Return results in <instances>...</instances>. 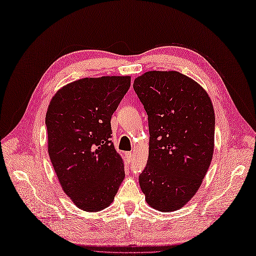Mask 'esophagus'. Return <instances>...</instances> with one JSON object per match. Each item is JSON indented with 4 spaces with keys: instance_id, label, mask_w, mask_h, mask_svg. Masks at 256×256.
<instances>
[{
    "instance_id": "34e87169",
    "label": "esophagus",
    "mask_w": 256,
    "mask_h": 256,
    "mask_svg": "<svg viewBox=\"0 0 256 256\" xmlns=\"http://www.w3.org/2000/svg\"><path fill=\"white\" fill-rule=\"evenodd\" d=\"M125 156H126V159H127L128 162H130L131 160H132V152H125Z\"/></svg>"
}]
</instances>
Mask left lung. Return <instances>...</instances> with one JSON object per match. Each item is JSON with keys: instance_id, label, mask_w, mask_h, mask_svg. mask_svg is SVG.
<instances>
[{"instance_id": "left-lung-1", "label": "left lung", "mask_w": 256, "mask_h": 256, "mask_svg": "<svg viewBox=\"0 0 256 256\" xmlns=\"http://www.w3.org/2000/svg\"><path fill=\"white\" fill-rule=\"evenodd\" d=\"M148 116L150 154L138 176L150 207L175 212L198 190L210 166L214 111L206 90L178 72H148L134 82Z\"/></svg>"}]
</instances>
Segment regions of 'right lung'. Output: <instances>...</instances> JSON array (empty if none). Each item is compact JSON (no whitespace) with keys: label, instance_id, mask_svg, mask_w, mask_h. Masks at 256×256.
Here are the masks:
<instances>
[{"label":"right lung","instance_id":"add662e5","mask_svg":"<svg viewBox=\"0 0 256 256\" xmlns=\"http://www.w3.org/2000/svg\"><path fill=\"white\" fill-rule=\"evenodd\" d=\"M129 88V76L84 78L58 90L48 106L50 160L64 192L84 212L109 206L125 177L111 118Z\"/></svg>","mask_w":256,"mask_h":256}]
</instances>
